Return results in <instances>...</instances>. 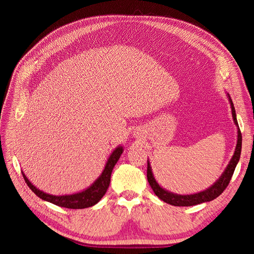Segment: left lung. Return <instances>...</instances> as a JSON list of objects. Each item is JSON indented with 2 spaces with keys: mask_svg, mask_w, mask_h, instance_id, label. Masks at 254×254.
<instances>
[{
  "mask_svg": "<svg viewBox=\"0 0 254 254\" xmlns=\"http://www.w3.org/2000/svg\"><path fill=\"white\" fill-rule=\"evenodd\" d=\"M229 101L230 104H231V108H232V117L234 120L235 125L237 126V144H236V148L234 155L230 161V163L228 164L227 168L225 170L224 174L220 176V178L215 182L211 188L207 190L200 191V193L193 194V195H177L174 193H171V191L165 190L164 189L161 188L157 181L155 180L151 173V167L150 164L147 161V180L149 182V186L151 187L153 193H155L161 200H163L164 202L172 204L175 206H190V205H196L202 202L206 201H211L213 199L217 198L222 191L226 190V188L229 186L230 180H231L235 167L240 161L241 158V151H242V132L241 129L238 128V123L236 120V114H235V108L232 103L231 97L229 96Z\"/></svg>",
  "mask_w": 254,
  "mask_h": 254,
  "instance_id": "obj_1",
  "label": "left lung"
}]
</instances>
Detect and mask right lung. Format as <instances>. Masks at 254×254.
<instances>
[{
  "label": "right lung",
  "mask_w": 254,
  "mask_h": 254,
  "mask_svg": "<svg viewBox=\"0 0 254 254\" xmlns=\"http://www.w3.org/2000/svg\"><path fill=\"white\" fill-rule=\"evenodd\" d=\"M122 153H123L122 146L115 148V150L109 157L108 161H107L105 170L103 171L101 177H99V178L86 190L80 191V193H77V194H73V195L53 196V195L47 194L44 193V191L38 190L36 187H34L33 184L29 182L27 177L24 174L22 173V175L28 188L32 190L38 197L43 199V200L52 202L59 206L66 207V209H86V207H90L92 205L96 204L106 194L107 189H108L110 184L112 170L114 165L117 164Z\"/></svg>",
  "instance_id": "right-lung-1"
}]
</instances>
